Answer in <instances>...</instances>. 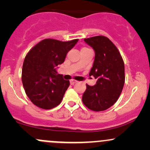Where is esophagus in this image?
<instances>
[{
    "label": "esophagus",
    "instance_id": "esophagus-1",
    "mask_svg": "<svg viewBox=\"0 0 150 150\" xmlns=\"http://www.w3.org/2000/svg\"><path fill=\"white\" fill-rule=\"evenodd\" d=\"M70 84H71L72 85H75V83H77V81H76V80H71L70 81Z\"/></svg>",
    "mask_w": 150,
    "mask_h": 150
}]
</instances>
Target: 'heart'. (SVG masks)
<instances>
[{"label": "heart", "mask_w": 150, "mask_h": 150, "mask_svg": "<svg viewBox=\"0 0 150 150\" xmlns=\"http://www.w3.org/2000/svg\"><path fill=\"white\" fill-rule=\"evenodd\" d=\"M85 49H87V48H82V50H85Z\"/></svg>", "instance_id": "b5f03b06"}]
</instances>
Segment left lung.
<instances>
[{
	"label": "left lung",
	"instance_id": "8db88e82",
	"mask_svg": "<svg viewBox=\"0 0 150 150\" xmlns=\"http://www.w3.org/2000/svg\"><path fill=\"white\" fill-rule=\"evenodd\" d=\"M95 53L89 76H94L96 85H87L82 102L89 109L101 111L116 102L125 83V66L116 46L104 36L84 39Z\"/></svg>",
	"mask_w": 150,
	"mask_h": 150
}]
</instances>
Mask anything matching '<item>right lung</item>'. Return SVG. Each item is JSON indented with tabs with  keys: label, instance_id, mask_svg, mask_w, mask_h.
Instances as JSON below:
<instances>
[{
	"label": "right lung",
	"instance_id": "add662e5",
	"mask_svg": "<svg viewBox=\"0 0 150 150\" xmlns=\"http://www.w3.org/2000/svg\"><path fill=\"white\" fill-rule=\"evenodd\" d=\"M77 42L46 39L27 54L22 66V84L27 97L38 107L51 109L61 102L70 82L58 74L56 68Z\"/></svg>",
	"mask_w": 150,
	"mask_h": 150
}]
</instances>
